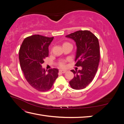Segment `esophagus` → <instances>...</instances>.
<instances>
[{
	"instance_id": "1",
	"label": "esophagus",
	"mask_w": 124,
	"mask_h": 124,
	"mask_svg": "<svg viewBox=\"0 0 124 124\" xmlns=\"http://www.w3.org/2000/svg\"><path fill=\"white\" fill-rule=\"evenodd\" d=\"M59 72L60 73H65L67 72L66 70H60Z\"/></svg>"
}]
</instances>
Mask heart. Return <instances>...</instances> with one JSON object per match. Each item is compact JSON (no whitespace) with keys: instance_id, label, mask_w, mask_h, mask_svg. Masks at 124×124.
<instances>
[{"instance_id":"1","label":"heart","mask_w":124,"mask_h":124,"mask_svg":"<svg viewBox=\"0 0 124 124\" xmlns=\"http://www.w3.org/2000/svg\"><path fill=\"white\" fill-rule=\"evenodd\" d=\"M66 43H65L64 44H66ZM58 66L61 67V68H65L66 67V62L65 61H63V60H61V61H60L58 62Z\"/></svg>"}]
</instances>
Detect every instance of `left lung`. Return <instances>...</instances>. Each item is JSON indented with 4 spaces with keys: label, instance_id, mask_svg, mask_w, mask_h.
I'll return each instance as SVG.
<instances>
[{
    "label": "left lung",
    "instance_id": "left-lung-1",
    "mask_svg": "<svg viewBox=\"0 0 124 124\" xmlns=\"http://www.w3.org/2000/svg\"><path fill=\"white\" fill-rule=\"evenodd\" d=\"M76 42L77 51L75 66L82 67L81 70L71 71L74 74L69 82L73 89L86 88L94 78L100 61V47L98 38L89 31H78L66 36Z\"/></svg>",
    "mask_w": 124,
    "mask_h": 124
}]
</instances>
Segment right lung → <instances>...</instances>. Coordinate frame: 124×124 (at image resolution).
Segmentation results:
<instances>
[{"label": "right lung", "mask_w": 124, "mask_h": 124, "mask_svg": "<svg viewBox=\"0 0 124 124\" xmlns=\"http://www.w3.org/2000/svg\"><path fill=\"white\" fill-rule=\"evenodd\" d=\"M54 37L34 35L26 38L19 51L21 68L28 83L39 92H46L58 76V70L42 69L44 60L48 56V46Z\"/></svg>", "instance_id": "right-lung-1"}]
</instances>
